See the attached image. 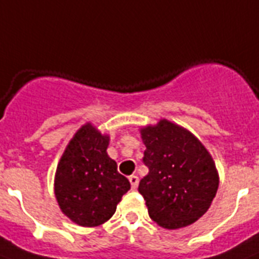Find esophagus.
<instances>
[{"label": "esophagus", "mask_w": 259, "mask_h": 259, "mask_svg": "<svg viewBox=\"0 0 259 259\" xmlns=\"http://www.w3.org/2000/svg\"><path fill=\"white\" fill-rule=\"evenodd\" d=\"M129 181H130V185H132V189H136L138 185V177L137 176H130L129 177Z\"/></svg>", "instance_id": "34e87169"}]
</instances>
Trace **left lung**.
<instances>
[{"instance_id":"1","label":"left lung","mask_w":259,"mask_h":259,"mask_svg":"<svg viewBox=\"0 0 259 259\" xmlns=\"http://www.w3.org/2000/svg\"><path fill=\"white\" fill-rule=\"evenodd\" d=\"M149 168L138 185L149 217L164 229L192 225L207 212L219 187V173L196 136L162 118L140 127Z\"/></svg>"}]
</instances>
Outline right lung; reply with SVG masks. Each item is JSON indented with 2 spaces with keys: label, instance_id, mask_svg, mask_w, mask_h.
Instances as JSON below:
<instances>
[{
  "label": "right lung",
  "instance_id": "1",
  "mask_svg": "<svg viewBox=\"0 0 259 259\" xmlns=\"http://www.w3.org/2000/svg\"><path fill=\"white\" fill-rule=\"evenodd\" d=\"M110 136L91 122L76 130L55 173V197L62 212L82 227H97L113 217L130 183L107 154Z\"/></svg>",
  "mask_w": 259,
  "mask_h": 259
}]
</instances>
